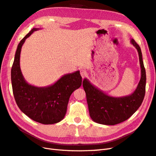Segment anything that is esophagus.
Segmentation results:
<instances>
[{"label": "esophagus", "instance_id": "1", "mask_svg": "<svg viewBox=\"0 0 156 156\" xmlns=\"http://www.w3.org/2000/svg\"><path fill=\"white\" fill-rule=\"evenodd\" d=\"M80 75H81V76L82 77V78H84L87 75V73H86V71L85 70H80Z\"/></svg>", "mask_w": 156, "mask_h": 156}]
</instances>
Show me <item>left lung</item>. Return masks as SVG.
Returning <instances> with one entry per match:
<instances>
[{"label": "left lung", "instance_id": "8db88e82", "mask_svg": "<svg viewBox=\"0 0 156 156\" xmlns=\"http://www.w3.org/2000/svg\"><path fill=\"white\" fill-rule=\"evenodd\" d=\"M130 43L137 50L141 69V77L136 88L129 95L111 96L95 86L88 79H83L82 85L86 94L91 119L95 122L115 125L126 121L141 105L145 95L146 76L140 47L133 39Z\"/></svg>", "mask_w": 156, "mask_h": 156}]
</instances>
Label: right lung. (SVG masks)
I'll list each match as a JSON object with an SVG mask.
<instances>
[{
  "label": "right lung",
  "instance_id": "right-lung-1",
  "mask_svg": "<svg viewBox=\"0 0 156 156\" xmlns=\"http://www.w3.org/2000/svg\"><path fill=\"white\" fill-rule=\"evenodd\" d=\"M34 27L19 43L11 70V80L14 99L22 112L34 121L52 125L65 117L71 94L82 85L80 71L64 74L54 83L38 87L27 83L22 73L20 59L22 45L34 31Z\"/></svg>",
  "mask_w": 156,
  "mask_h": 156
}]
</instances>
